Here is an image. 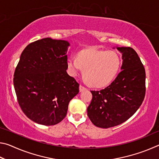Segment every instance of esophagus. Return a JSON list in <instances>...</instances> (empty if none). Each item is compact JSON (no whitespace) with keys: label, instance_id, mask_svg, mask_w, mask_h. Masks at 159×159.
Here are the masks:
<instances>
[{"label":"esophagus","instance_id":"1","mask_svg":"<svg viewBox=\"0 0 159 159\" xmlns=\"http://www.w3.org/2000/svg\"><path fill=\"white\" fill-rule=\"evenodd\" d=\"M85 90H86L85 87H84L83 85H80V86H79V91H80V92H83V91H84Z\"/></svg>","mask_w":159,"mask_h":159}]
</instances>
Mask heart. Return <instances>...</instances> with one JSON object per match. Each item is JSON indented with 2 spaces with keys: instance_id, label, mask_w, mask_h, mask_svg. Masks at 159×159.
<instances>
[{
  "instance_id": "heart-1",
  "label": "heart",
  "mask_w": 159,
  "mask_h": 159,
  "mask_svg": "<svg viewBox=\"0 0 159 159\" xmlns=\"http://www.w3.org/2000/svg\"><path fill=\"white\" fill-rule=\"evenodd\" d=\"M66 65L71 76L82 69L84 81L91 87L99 88L114 79L120 69V60L114 51L87 49L79 52L77 57H69Z\"/></svg>"
}]
</instances>
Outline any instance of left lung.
Here are the masks:
<instances>
[{
    "label": "left lung",
    "instance_id": "8db88e82",
    "mask_svg": "<svg viewBox=\"0 0 159 159\" xmlns=\"http://www.w3.org/2000/svg\"><path fill=\"white\" fill-rule=\"evenodd\" d=\"M122 53L121 71L111 84L99 91L92 90L87 109L90 120L97 127L108 128L121 124L141 106L145 95V69L135 51L116 47Z\"/></svg>",
    "mask_w": 159,
    "mask_h": 159
}]
</instances>
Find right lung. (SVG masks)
Masks as SVG:
<instances>
[{"label":"right lung","instance_id":"obj_1","mask_svg":"<svg viewBox=\"0 0 159 159\" xmlns=\"http://www.w3.org/2000/svg\"><path fill=\"white\" fill-rule=\"evenodd\" d=\"M70 44L45 38L31 43L21 52L14 74L15 90L22 111L34 122L53 125L67 114L79 84L69 76L66 52Z\"/></svg>","mask_w":159,"mask_h":159}]
</instances>
